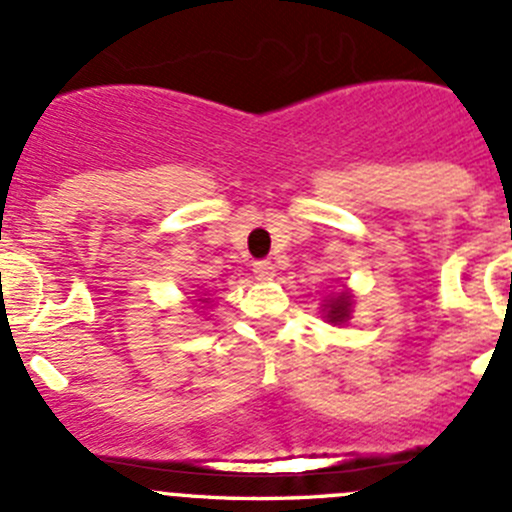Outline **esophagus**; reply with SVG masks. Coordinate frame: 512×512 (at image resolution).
<instances>
[{"label":"esophagus","mask_w":512,"mask_h":512,"mask_svg":"<svg viewBox=\"0 0 512 512\" xmlns=\"http://www.w3.org/2000/svg\"><path fill=\"white\" fill-rule=\"evenodd\" d=\"M252 272H255L257 280H272V277H275V265H272L270 260H260L255 262Z\"/></svg>","instance_id":"1"}]
</instances>
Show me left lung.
<instances>
[{
  "mask_svg": "<svg viewBox=\"0 0 512 512\" xmlns=\"http://www.w3.org/2000/svg\"><path fill=\"white\" fill-rule=\"evenodd\" d=\"M349 307H352V297H349L347 292H342L339 294L337 299H332V302H327V319L332 324H339V322H344V319L349 317Z\"/></svg>",
  "mask_w": 512,
  "mask_h": 512,
  "instance_id": "left-lung-1",
  "label": "left lung"
}]
</instances>
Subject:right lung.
Instances as JSON below:
<instances>
[{"label":"right lung","mask_w":512,"mask_h":512,"mask_svg":"<svg viewBox=\"0 0 512 512\" xmlns=\"http://www.w3.org/2000/svg\"><path fill=\"white\" fill-rule=\"evenodd\" d=\"M200 302H203V299H200Z\"/></svg>","instance_id":"right-lung-1"}]
</instances>
